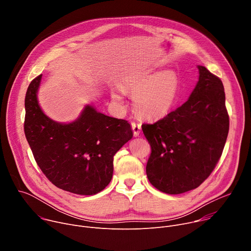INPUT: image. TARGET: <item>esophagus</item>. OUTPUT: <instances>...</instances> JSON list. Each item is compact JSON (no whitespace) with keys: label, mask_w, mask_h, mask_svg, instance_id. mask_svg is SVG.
Segmentation results:
<instances>
[{"label":"esophagus","mask_w":251,"mask_h":251,"mask_svg":"<svg viewBox=\"0 0 251 251\" xmlns=\"http://www.w3.org/2000/svg\"><path fill=\"white\" fill-rule=\"evenodd\" d=\"M131 125H132V130H133L134 136H139V134L141 133V123L133 121L131 123Z\"/></svg>","instance_id":"obj_1"}]
</instances>
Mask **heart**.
Returning a JSON list of instances; mask_svg holds the SVG:
<instances>
[{"instance_id":"heart-1","label":"heart","mask_w":251,"mask_h":251,"mask_svg":"<svg viewBox=\"0 0 251 251\" xmlns=\"http://www.w3.org/2000/svg\"><path fill=\"white\" fill-rule=\"evenodd\" d=\"M123 84L124 89L134 95L135 111L143 118L165 117L176 100L178 82L173 71H163L157 75H129L124 77ZM111 96L116 103H122L124 92L116 88Z\"/></svg>"}]
</instances>
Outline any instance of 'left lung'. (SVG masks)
I'll list each match as a JSON object with an SVG mask.
<instances>
[{"label": "left lung", "instance_id": "left-lung-1", "mask_svg": "<svg viewBox=\"0 0 251 251\" xmlns=\"http://www.w3.org/2000/svg\"><path fill=\"white\" fill-rule=\"evenodd\" d=\"M199 81L182 106L142 130L151 146L146 173L157 190L177 195L201 185L220 161L229 130L224 84L199 65Z\"/></svg>", "mask_w": 251, "mask_h": 251}]
</instances>
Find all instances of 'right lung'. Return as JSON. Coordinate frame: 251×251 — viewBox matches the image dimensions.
Returning a JSON list of instances; mask_svg holds the SVG:
<instances>
[{"label": "right lung", "instance_id": "obj_1", "mask_svg": "<svg viewBox=\"0 0 251 251\" xmlns=\"http://www.w3.org/2000/svg\"><path fill=\"white\" fill-rule=\"evenodd\" d=\"M42 75L29 83L25 98V134L35 162L57 188L91 196L113 175V157L132 137L128 121L97 112L87 105L77 120L60 124L42 111L37 92Z\"/></svg>", "mask_w": 251, "mask_h": 251}]
</instances>
